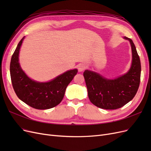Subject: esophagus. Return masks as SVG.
I'll list each match as a JSON object with an SVG mask.
<instances>
[{
    "label": "esophagus",
    "mask_w": 151,
    "mask_h": 151,
    "mask_svg": "<svg viewBox=\"0 0 151 151\" xmlns=\"http://www.w3.org/2000/svg\"><path fill=\"white\" fill-rule=\"evenodd\" d=\"M85 65L83 64V63H81V64L78 65V70L79 72H83L85 69Z\"/></svg>",
    "instance_id": "obj_1"
}]
</instances>
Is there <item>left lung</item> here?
I'll use <instances>...</instances> for the list:
<instances>
[{
  "mask_svg": "<svg viewBox=\"0 0 151 151\" xmlns=\"http://www.w3.org/2000/svg\"><path fill=\"white\" fill-rule=\"evenodd\" d=\"M130 42L132 60L129 70L115 79H108L97 72L89 70L84 72L90 101L98 108L116 109L124 106L134 98L139 89L141 65L133 41Z\"/></svg>",
  "mask_w": 151,
  "mask_h": 151,
  "instance_id": "1",
  "label": "left lung"
}]
</instances>
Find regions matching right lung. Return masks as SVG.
<instances>
[{
	"instance_id": "add662e5",
	"label": "right lung",
	"mask_w": 151,
	"mask_h": 151,
	"mask_svg": "<svg viewBox=\"0 0 151 151\" xmlns=\"http://www.w3.org/2000/svg\"><path fill=\"white\" fill-rule=\"evenodd\" d=\"M24 38L18 43L11 60L10 74L14 90L22 101L32 108H53L62 101L67 87L77 74V69L68 70L47 83L32 80L22 70L19 62V50Z\"/></svg>"
}]
</instances>
